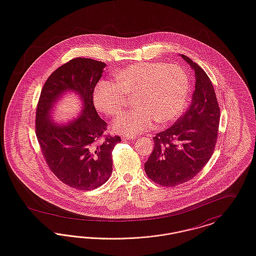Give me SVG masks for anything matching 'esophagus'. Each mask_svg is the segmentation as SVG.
Segmentation results:
<instances>
[{
    "label": "esophagus",
    "instance_id": "obj_1",
    "mask_svg": "<svg viewBox=\"0 0 256 256\" xmlns=\"http://www.w3.org/2000/svg\"><path fill=\"white\" fill-rule=\"evenodd\" d=\"M122 139H123V140H135V139H137V137H136V136H132V137H128V136H124V137H122Z\"/></svg>",
    "mask_w": 256,
    "mask_h": 256
}]
</instances>
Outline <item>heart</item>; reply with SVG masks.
<instances>
[{
  "instance_id": "1",
  "label": "heart",
  "mask_w": 256,
  "mask_h": 256,
  "mask_svg": "<svg viewBox=\"0 0 256 256\" xmlns=\"http://www.w3.org/2000/svg\"><path fill=\"white\" fill-rule=\"evenodd\" d=\"M116 83L100 81L94 87L96 108L106 116H118L126 96H135L136 110L125 112L114 125L117 133L135 136L179 116L186 106L190 78L186 70L165 62L130 64L114 74Z\"/></svg>"
}]
</instances>
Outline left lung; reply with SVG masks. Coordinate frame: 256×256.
<instances>
[{"label": "left lung", "instance_id": "1", "mask_svg": "<svg viewBox=\"0 0 256 256\" xmlns=\"http://www.w3.org/2000/svg\"><path fill=\"white\" fill-rule=\"evenodd\" d=\"M194 70L196 89L190 106L167 130L154 137V148L144 163L148 177L164 186L192 179L213 154L220 121V108L206 71L186 56Z\"/></svg>", "mask_w": 256, "mask_h": 256}]
</instances>
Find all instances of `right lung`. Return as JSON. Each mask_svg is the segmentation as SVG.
<instances>
[{
	"instance_id": "1",
	"label": "right lung",
	"mask_w": 256,
	"mask_h": 256,
	"mask_svg": "<svg viewBox=\"0 0 256 256\" xmlns=\"http://www.w3.org/2000/svg\"><path fill=\"white\" fill-rule=\"evenodd\" d=\"M106 64L75 58L46 79L36 108V136L50 170L66 185L89 190L104 184L112 172V150L119 136L104 135L108 124L98 116L94 89ZM78 93L84 104L82 116L68 126L50 122L52 104L66 90Z\"/></svg>"
}]
</instances>
